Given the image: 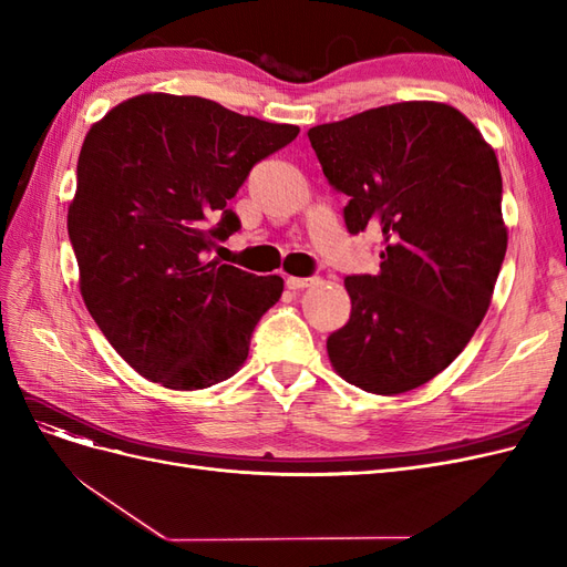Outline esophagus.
<instances>
[{
  "instance_id": "1",
  "label": "esophagus",
  "mask_w": 567,
  "mask_h": 567,
  "mask_svg": "<svg viewBox=\"0 0 567 567\" xmlns=\"http://www.w3.org/2000/svg\"><path fill=\"white\" fill-rule=\"evenodd\" d=\"M312 284H315V279H302V277H288V279H286V286H288L290 290H302V288L312 286Z\"/></svg>"
}]
</instances>
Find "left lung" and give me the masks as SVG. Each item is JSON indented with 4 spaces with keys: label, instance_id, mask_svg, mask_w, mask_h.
Returning <instances> with one entry per match:
<instances>
[{
    "label": "left lung",
    "instance_id": "1",
    "mask_svg": "<svg viewBox=\"0 0 567 567\" xmlns=\"http://www.w3.org/2000/svg\"><path fill=\"white\" fill-rule=\"evenodd\" d=\"M350 234H381V271L348 277L350 321L326 340L340 379L375 394L427 383L468 346L506 255L502 173L471 120L402 101L307 132Z\"/></svg>",
    "mask_w": 567,
    "mask_h": 567
}]
</instances>
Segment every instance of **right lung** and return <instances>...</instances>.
Returning <instances> with one entry per match:
<instances>
[{
  "label": "right lung",
  "mask_w": 567,
  "mask_h": 567,
  "mask_svg": "<svg viewBox=\"0 0 567 567\" xmlns=\"http://www.w3.org/2000/svg\"><path fill=\"white\" fill-rule=\"evenodd\" d=\"M300 127L210 99L140 94L84 136L68 236L80 293L115 352L144 379L200 390L244 367L284 279L208 260L241 229L227 203L255 163Z\"/></svg>",
  "instance_id": "obj_1"
}]
</instances>
